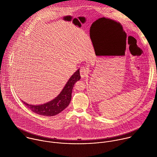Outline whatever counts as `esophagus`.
<instances>
[{"label":"esophagus","mask_w":157,"mask_h":157,"mask_svg":"<svg viewBox=\"0 0 157 157\" xmlns=\"http://www.w3.org/2000/svg\"><path fill=\"white\" fill-rule=\"evenodd\" d=\"M88 69L86 67H82L80 69V75L82 78H84L88 75Z\"/></svg>","instance_id":"esophagus-1"}]
</instances>
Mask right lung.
Here are the masks:
<instances>
[{
    "instance_id": "add662e5",
    "label": "right lung",
    "mask_w": 157,
    "mask_h": 157,
    "mask_svg": "<svg viewBox=\"0 0 157 157\" xmlns=\"http://www.w3.org/2000/svg\"><path fill=\"white\" fill-rule=\"evenodd\" d=\"M81 79L78 69L69 79L61 93L53 100L40 105H32L22 101L33 113L44 116H54L60 113L70 103L72 90L76 82Z\"/></svg>"
}]
</instances>
